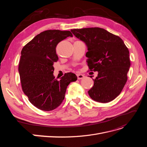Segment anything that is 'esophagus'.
<instances>
[{"label": "esophagus", "mask_w": 147, "mask_h": 147, "mask_svg": "<svg viewBox=\"0 0 147 147\" xmlns=\"http://www.w3.org/2000/svg\"><path fill=\"white\" fill-rule=\"evenodd\" d=\"M77 78L78 80H81V79H83L84 76L83 75V74H77Z\"/></svg>", "instance_id": "1"}]
</instances>
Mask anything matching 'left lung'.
<instances>
[{
    "label": "left lung",
    "mask_w": 147,
    "mask_h": 147,
    "mask_svg": "<svg viewBox=\"0 0 147 147\" xmlns=\"http://www.w3.org/2000/svg\"><path fill=\"white\" fill-rule=\"evenodd\" d=\"M71 32L87 46L89 69L98 72L97 77L92 79L94 86L88 91V94L101 103L113 100L127 82L131 65L128 48L121 38L104 29H74Z\"/></svg>",
    "instance_id": "obj_1"
}]
</instances>
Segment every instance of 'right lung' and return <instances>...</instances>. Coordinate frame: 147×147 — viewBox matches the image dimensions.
Segmentation results:
<instances>
[{"label": "right lung", "mask_w": 147, "mask_h": 147, "mask_svg": "<svg viewBox=\"0 0 147 147\" xmlns=\"http://www.w3.org/2000/svg\"><path fill=\"white\" fill-rule=\"evenodd\" d=\"M73 35L69 30H48L37 35L21 50L18 70L22 89L32 105L40 110L51 111L59 107L67 87L75 82V74H65L59 81L53 75V64L58 60L56 47Z\"/></svg>", "instance_id": "add662e5"}]
</instances>
